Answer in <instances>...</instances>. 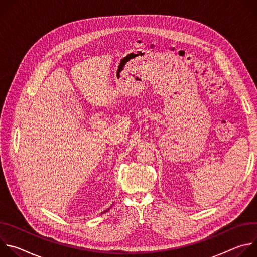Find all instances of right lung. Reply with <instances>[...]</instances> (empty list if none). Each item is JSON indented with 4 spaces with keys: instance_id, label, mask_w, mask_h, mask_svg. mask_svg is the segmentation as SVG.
I'll return each instance as SVG.
<instances>
[{
    "instance_id": "1",
    "label": "right lung",
    "mask_w": 257,
    "mask_h": 257,
    "mask_svg": "<svg viewBox=\"0 0 257 257\" xmlns=\"http://www.w3.org/2000/svg\"><path fill=\"white\" fill-rule=\"evenodd\" d=\"M108 209H109V208H107V209H105V210H104V211H102V212H101V213H104V212H106V211H107V210H108Z\"/></svg>"
}]
</instances>
